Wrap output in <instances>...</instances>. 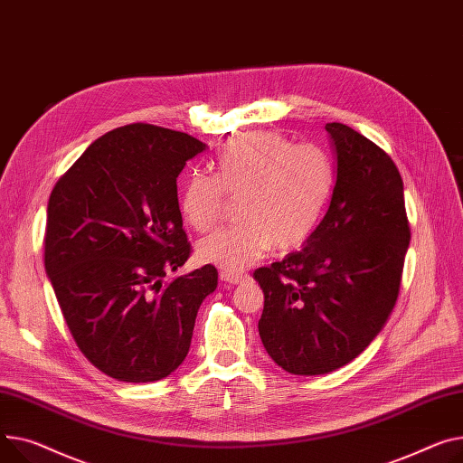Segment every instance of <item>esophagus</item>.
Instances as JSON below:
<instances>
[{
    "label": "esophagus",
    "instance_id": "1",
    "mask_svg": "<svg viewBox=\"0 0 463 463\" xmlns=\"http://www.w3.org/2000/svg\"><path fill=\"white\" fill-rule=\"evenodd\" d=\"M220 277H222V281L231 283V285H240V283L250 281V275H245V273H236V271H222V273H220Z\"/></svg>",
    "mask_w": 463,
    "mask_h": 463
}]
</instances>
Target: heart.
Masks as SVG:
<instances>
[{
	"label": "heart",
	"mask_w": 463,
	"mask_h": 463,
	"mask_svg": "<svg viewBox=\"0 0 463 463\" xmlns=\"http://www.w3.org/2000/svg\"><path fill=\"white\" fill-rule=\"evenodd\" d=\"M333 192V164L317 145L275 132H250L229 141L215 160V176L195 171L180 192V212L195 231L222 218L227 195H241V223L203 238V262L240 271L266 257L273 245L288 251L313 234Z\"/></svg>",
	"instance_id": "b5f03b06"
}]
</instances>
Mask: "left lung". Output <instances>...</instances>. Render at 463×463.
Wrapping results in <instances>:
<instances>
[{
	"label": "left lung",
	"mask_w": 463,
	"mask_h": 463,
	"mask_svg": "<svg viewBox=\"0 0 463 463\" xmlns=\"http://www.w3.org/2000/svg\"><path fill=\"white\" fill-rule=\"evenodd\" d=\"M326 130L336 160L326 215L301 251L253 273L264 292L260 341L298 376L333 373L374 341L394 309L410 248L394 162L341 122Z\"/></svg>",
	"instance_id": "left-lung-1"
}]
</instances>
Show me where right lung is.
Instances as JSON below:
<instances>
[{
    "label": "right lung",
    "mask_w": 463,
    "mask_h": 463,
    "mask_svg": "<svg viewBox=\"0 0 463 463\" xmlns=\"http://www.w3.org/2000/svg\"><path fill=\"white\" fill-rule=\"evenodd\" d=\"M204 148L137 122L90 143L52 190L46 275L81 354L118 382L175 373L218 287L212 264L164 281L190 257L176 178Z\"/></svg>",
    "instance_id": "right-lung-1"
}]
</instances>
